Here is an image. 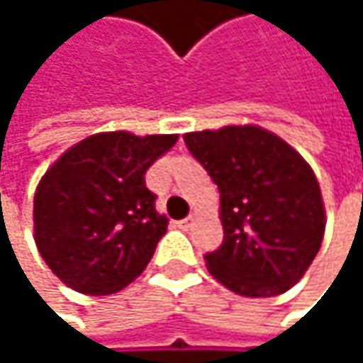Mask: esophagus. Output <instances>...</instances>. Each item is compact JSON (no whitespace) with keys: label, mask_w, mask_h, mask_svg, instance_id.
I'll list each match as a JSON object with an SVG mask.
<instances>
[{"label":"esophagus","mask_w":363,"mask_h":363,"mask_svg":"<svg viewBox=\"0 0 363 363\" xmlns=\"http://www.w3.org/2000/svg\"><path fill=\"white\" fill-rule=\"evenodd\" d=\"M193 218H195V216L191 214V216H186L184 220H181V223H179V227H181L182 231H186V229H189V227L193 225Z\"/></svg>","instance_id":"34e87169"}]
</instances>
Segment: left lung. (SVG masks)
I'll list each match as a JSON object with an SVG mask.
<instances>
[{
	"label": "left lung",
	"mask_w": 363,
	"mask_h": 363,
	"mask_svg": "<svg viewBox=\"0 0 363 363\" xmlns=\"http://www.w3.org/2000/svg\"><path fill=\"white\" fill-rule=\"evenodd\" d=\"M220 191L223 244L210 273L242 296L290 290L320 252L326 214L309 164L258 125H225L182 136Z\"/></svg>",
	"instance_id": "8db88e82"
}]
</instances>
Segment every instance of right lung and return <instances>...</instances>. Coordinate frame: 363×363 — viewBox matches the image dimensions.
Returning a JSON list of instances; mask_svg holds the SVG:
<instances>
[{
  "label": "right lung",
  "instance_id": "obj_1",
  "mask_svg": "<svg viewBox=\"0 0 363 363\" xmlns=\"http://www.w3.org/2000/svg\"><path fill=\"white\" fill-rule=\"evenodd\" d=\"M177 140V134H94L43 174L33 201L35 244L62 284L105 296L145 271L168 229L145 174Z\"/></svg>",
  "mask_w": 363,
  "mask_h": 363
}]
</instances>
